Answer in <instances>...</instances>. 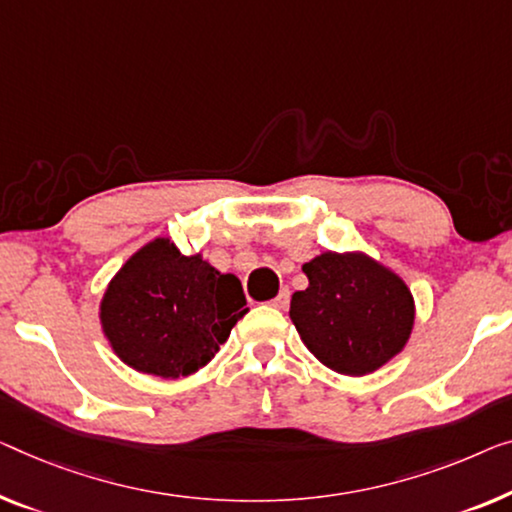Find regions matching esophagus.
Wrapping results in <instances>:
<instances>
[{"label":"esophagus","mask_w":512,"mask_h":512,"mask_svg":"<svg viewBox=\"0 0 512 512\" xmlns=\"http://www.w3.org/2000/svg\"><path fill=\"white\" fill-rule=\"evenodd\" d=\"M271 305H273V308H278V310H285L287 305H289V289H282V292L276 296V299L271 301Z\"/></svg>","instance_id":"esophagus-1"}]
</instances>
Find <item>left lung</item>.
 Masks as SVG:
<instances>
[{"label":"left lung","instance_id":"8db88e82","mask_svg":"<svg viewBox=\"0 0 512 512\" xmlns=\"http://www.w3.org/2000/svg\"><path fill=\"white\" fill-rule=\"evenodd\" d=\"M310 285L292 294L289 317L303 345L340 375L363 377L398 356L414 329L404 280L365 253H326L303 264Z\"/></svg>","mask_w":512,"mask_h":512}]
</instances>
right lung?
<instances>
[{"mask_svg":"<svg viewBox=\"0 0 512 512\" xmlns=\"http://www.w3.org/2000/svg\"><path fill=\"white\" fill-rule=\"evenodd\" d=\"M246 312L239 278L158 236L110 280L98 317L126 365L179 379L204 368Z\"/></svg>","mask_w":512,"mask_h":512,"instance_id":"add662e5","label":"right lung"}]
</instances>
